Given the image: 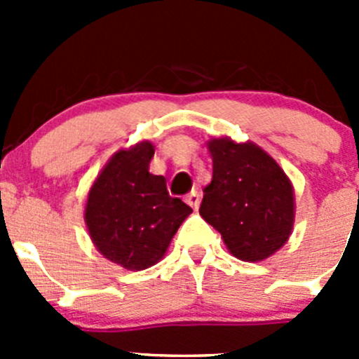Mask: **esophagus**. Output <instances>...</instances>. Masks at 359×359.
I'll list each match as a JSON object with an SVG mask.
<instances>
[{
    "mask_svg": "<svg viewBox=\"0 0 359 359\" xmlns=\"http://www.w3.org/2000/svg\"><path fill=\"white\" fill-rule=\"evenodd\" d=\"M185 201L189 203L190 207H192V208H194V210H196V208L199 207V201H201V198H199V192H198V190H192L190 194H187Z\"/></svg>",
    "mask_w": 359,
    "mask_h": 359,
    "instance_id": "1",
    "label": "esophagus"
}]
</instances>
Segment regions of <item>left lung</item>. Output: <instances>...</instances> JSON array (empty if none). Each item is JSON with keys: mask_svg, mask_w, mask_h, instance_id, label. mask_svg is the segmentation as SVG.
<instances>
[{"mask_svg": "<svg viewBox=\"0 0 359 359\" xmlns=\"http://www.w3.org/2000/svg\"><path fill=\"white\" fill-rule=\"evenodd\" d=\"M214 172L199 214L241 261H262L290 239L293 187L273 158L255 144L208 142Z\"/></svg>", "mask_w": 359, "mask_h": 359, "instance_id": "left-lung-1", "label": "left lung"}]
</instances>
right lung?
Wrapping results in <instances>:
<instances>
[{
    "instance_id": "1",
    "label": "right lung",
    "mask_w": 359,
    "mask_h": 359,
    "mask_svg": "<svg viewBox=\"0 0 359 359\" xmlns=\"http://www.w3.org/2000/svg\"><path fill=\"white\" fill-rule=\"evenodd\" d=\"M152 156L149 142L116 152L86 203V224L98 252L131 271L156 264L192 212L169 194L163 176L149 172Z\"/></svg>"
}]
</instances>
